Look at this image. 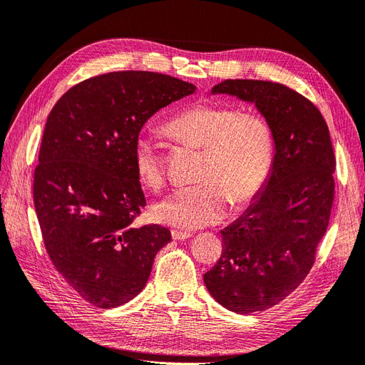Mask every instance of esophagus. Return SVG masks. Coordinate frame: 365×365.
<instances>
[{"instance_id":"34e87169","label":"esophagus","mask_w":365,"mask_h":365,"mask_svg":"<svg viewBox=\"0 0 365 365\" xmlns=\"http://www.w3.org/2000/svg\"><path fill=\"white\" fill-rule=\"evenodd\" d=\"M190 237H192V233H190V232H185V230H177V229H173V230H172V238H173L175 241H184V240L190 238Z\"/></svg>"}]
</instances>
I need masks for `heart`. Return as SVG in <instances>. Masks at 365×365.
Here are the masks:
<instances>
[{
  "instance_id": "b5f03b06",
  "label": "heart",
  "mask_w": 365,
  "mask_h": 365,
  "mask_svg": "<svg viewBox=\"0 0 365 365\" xmlns=\"http://www.w3.org/2000/svg\"><path fill=\"white\" fill-rule=\"evenodd\" d=\"M166 133L203 148L197 184L181 187L151 208L158 223L181 229L210 226L255 200L264 190L275 155L274 130L257 112L217 105H188L165 124ZM133 168L142 184L157 190L166 180V160L160 145L140 135L133 147Z\"/></svg>"
}]
</instances>
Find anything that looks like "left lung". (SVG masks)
<instances>
[{
  "mask_svg": "<svg viewBox=\"0 0 365 365\" xmlns=\"http://www.w3.org/2000/svg\"><path fill=\"white\" fill-rule=\"evenodd\" d=\"M212 94L255 103L272 125L275 155L264 190L222 230V256L203 282L230 312H264L302 283L327 232L335 188L329 130L312 101L283 83L226 79Z\"/></svg>",
  "mask_w": 365,
  "mask_h": 365,
  "instance_id": "obj_1",
  "label": "left lung"
}]
</instances>
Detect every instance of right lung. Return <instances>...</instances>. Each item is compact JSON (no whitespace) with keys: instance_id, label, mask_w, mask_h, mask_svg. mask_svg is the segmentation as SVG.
<instances>
[{"instance_id":"1","label":"right lung","mask_w":365,"mask_h":365,"mask_svg":"<svg viewBox=\"0 0 365 365\" xmlns=\"http://www.w3.org/2000/svg\"><path fill=\"white\" fill-rule=\"evenodd\" d=\"M196 86L154 71H112L86 79L52 108L34 170L43 241L67 284L98 309L133 299L147 284L168 227L135 218L147 205L133 147L162 108Z\"/></svg>"}]
</instances>
